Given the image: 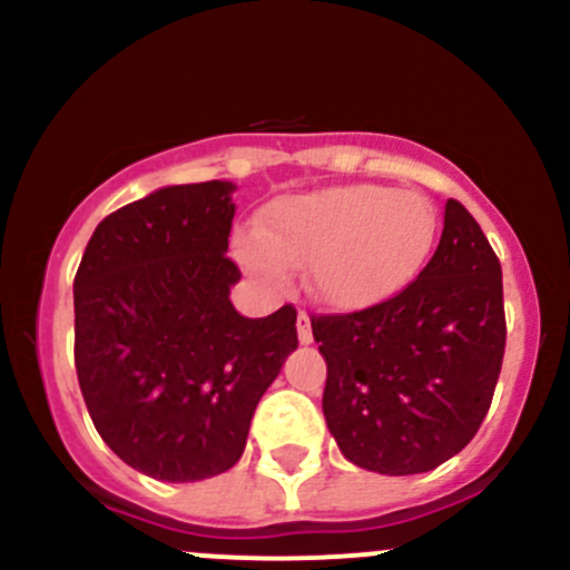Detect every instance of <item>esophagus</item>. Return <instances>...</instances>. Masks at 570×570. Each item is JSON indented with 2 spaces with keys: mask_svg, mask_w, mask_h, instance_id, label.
Masks as SVG:
<instances>
[{
  "mask_svg": "<svg viewBox=\"0 0 570 570\" xmlns=\"http://www.w3.org/2000/svg\"><path fill=\"white\" fill-rule=\"evenodd\" d=\"M297 338H301V344H312V342H314L312 320H308L306 312L297 314Z\"/></svg>",
  "mask_w": 570,
  "mask_h": 570,
  "instance_id": "esophagus-1",
  "label": "esophagus"
}]
</instances>
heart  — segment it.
Instances as JSON below:
<instances>
[{"instance_id": "b5f03b06", "label": "heart", "mask_w": 570, "mask_h": 570, "mask_svg": "<svg viewBox=\"0 0 570 570\" xmlns=\"http://www.w3.org/2000/svg\"><path fill=\"white\" fill-rule=\"evenodd\" d=\"M439 237L424 195L381 184H350L289 195L258 215L243 237L245 267L281 286L286 269L308 267L314 295L338 312H358L400 295L416 281Z\"/></svg>"}]
</instances>
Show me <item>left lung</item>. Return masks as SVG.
Returning a JSON list of instances; mask_svg holds the SVG:
<instances>
[{
	"mask_svg": "<svg viewBox=\"0 0 570 570\" xmlns=\"http://www.w3.org/2000/svg\"><path fill=\"white\" fill-rule=\"evenodd\" d=\"M325 355L322 413L347 461L422 474L480 430L504 358L502 267L480 223L446 200L433 258L400 295L353 314H314Z\"/></svg>",
	"mask_w": 570,
	"mask_h": 570,
	"instance_id": "1",
	"label": "left lung"
}]
</instances>
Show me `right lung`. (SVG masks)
Wrapping results in <instances>:
<instances>
[{"mask_svg":"<svg viewBox=\"0 0 570 570\" xmlns=\"http://www.w3.org/2000/svg\"><path fill=\"white\" fill-rule=\"evenodd\" d=\"M234 184L163 187L96 226L73 278V364L96 430L154 480L195 482L243 458L250 419L297 347L292 303L237 314L226 256Z\"/></svg>","mask_w":570,"mask_h":570,"instance_id":"add662e5","label":"right lung"}]
</instances>
